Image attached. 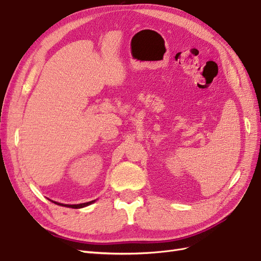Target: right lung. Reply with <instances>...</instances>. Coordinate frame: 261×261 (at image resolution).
<instances>
[{
  "label": "right lung",
  "instance_id": "add662e5",
  "mask_svg": "<svg viewBox=\"0 0 261 261\" xmlns=\"http://www.w3.org/2000/svg\"><path fill=\"white\" fill-rule=\"evenodd\" d=\"M51 201H52V200H51ZM94 201H96V200L88 201V202H84V203H80V204H63V203H60V202H57V201H52V202H54L55 204H60V206H64V207H68V208L78 209V208H84V207L89 206V204H91V203L94 202Z\"/></svg>",
  "mask_w": 261,
  "mask_h": 261
}]
</instances>
